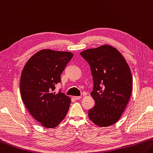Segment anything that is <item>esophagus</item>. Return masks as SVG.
Instances as JSON below:
<instances>
[{"instance_id":"esophagus-1","label":"esophagus","mask_w":153,"mask_h":153,"mask_svg":"<svg viewBox=\"0 0 153 153\" xmlns=\"http://www.w3.org/2000/svg\"><path fill=\"white\" fill-rule=\"evenodd\" d=\"M81 98H82V96H74V98L76 100H79Z\"/></svg>"}]
</instances>
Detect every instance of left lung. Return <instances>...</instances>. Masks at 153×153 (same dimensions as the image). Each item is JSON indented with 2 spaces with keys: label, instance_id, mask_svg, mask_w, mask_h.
<instances>
[{
  "label": "left lung",
  "instance_id": "obj_1",
  "mask_svg": "<svg viewBox=\"0 0 153 153\" xmlns=\"http://www.w3.org/2000/svg\"><path fill=\"white\" fill-rule=\"evenodd\" d=\"M90 66L94 87L91 96L95 105L88 116L97 126L117 123L132 92V77L129 66L120 52L108 45L80 53Z\"/></svg>",
  "mask_w": 153,
  "mask_h": 153
}]
</instances>
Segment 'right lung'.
Here are the masks:
<instances>
[{
	"label": "right lung",
	"instance_id": "obj_1",
	"mask_svg": "<svg viewBox=\"0 0 153 153\" xmlns=\"http://www.w3.org/2000/svg\"><path fill=\"white\" fill-rule=\"evenodd\" d=\"M73 53L43 49L26 63L21 77L22 100L36 120L46 128H55L65 117L71 99L55 85L61 82V75Z\"/></svg>",
	"mask_w": 153,
	"mask_h": 153
}]
</instances>
